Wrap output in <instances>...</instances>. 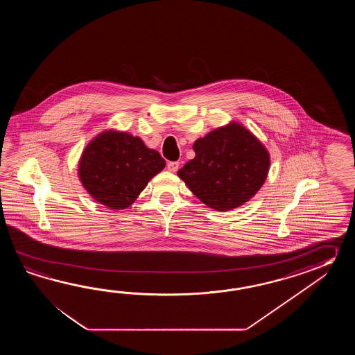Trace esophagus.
I'll return each instance as SVG.
<instances>
[{"label":"esophagus","instance_id":"obj_1","mask_svg":"<svg viewBox=\"0 0 355 355\" xmlns=\"http://www.w3.org/2000/svg\"><path fill=\"white\" fill-rule=\"evenodd\" d=\"M179 166H180V164H179L178 161H170V162H167V170H168V171H171V173L178 171Z\"/></svg>","mask_w":355,"mask_h":355}]
</instances>
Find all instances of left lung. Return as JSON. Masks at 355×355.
I'll return each mask as SVG.
<instances>
[{"instance_id": "obj_1", "label": "left lung", "mask_w": 355, "mask_h": 355, "mask_svg": "<svg viewBox=\"0 0 355 355\" xmlns=\"http://www.w3.org/2000/svg\"><path fill=\"white\" fill-rule=\"evenodd\" d=\"M196 157L178 171L194 196L216 211L249 202L268 176L270 157L263 144L239 123L214 129L193 144Z\"/></svg>"}]
</instances>
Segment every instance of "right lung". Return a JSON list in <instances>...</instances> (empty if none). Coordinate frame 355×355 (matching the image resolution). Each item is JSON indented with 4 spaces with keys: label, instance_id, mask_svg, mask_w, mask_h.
<instances>
[{
    "label": "right lung",
    "instance_id": "add662e5",
    "mask_svg": "<svg viewBox=\"0 0 355 355\" xmlns=\"http://www.w3.org/2000/svg\"><path fill=\"white\" fill-rule=\"evenodd\" d=\"M166 162L139 137L105 130L83 150L78 176L95 200L110 209H125Z\"/></svg>",
    "mask_w": 355,
    "mask_h": 355
}]
</instances>
